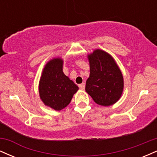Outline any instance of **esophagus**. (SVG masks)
Masks as SVG:
<instances>
[{
  "instance_id": "1",
  "label": "esophagus",
  "mask_w": 157,
  "mask_h": 157,
  "mask_svg": "<svg viewBox=\"0 0 157 157\" xmlns=\"http://www.w3.org/2000/svg\"><path fill=\"white\" fill-rule=\"evenodd\" d=\"M79 88H80V89L83 90L85 89V83H84V82H82V83L79 85Z\"/></svg>"
}]
</instances>
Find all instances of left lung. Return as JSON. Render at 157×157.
<instances>
[{
  "mask_svg": "<svg viewBox=\"0 0 157 157\" xmlns=\"http://www.w3.org/2000/svg\"><path fill=\"white\" fill-rule=\"evenodd\" d=\"M90 76L86 91L98 105L109 106L118 101L123 90V77L109 54L100 49L89 55Z\"/></svg>",
  "mask_w": 157,
  "mask_h": 157,
  "instance_id": "8db88e82",
  "label": "left lung"
}]
</instances>
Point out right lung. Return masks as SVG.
Listing matches in <instances>:
<instances>
[{"label": "right lung", "instance_id": "obj_1", "mask_svg": "<svg viewBox=\"0 0 157 157\" xmlns=\"http://www.w3.org/2000/svg\"><path fill=\"white\" fill-rule=\"evenodd\" d=\"M78 90L63 72V60L55 58L45 66L39 83L40 99L46 105L56 111L66 108Z\"/></svg>", "mask_w": 157, "mask_h": 157}]
</instances>
